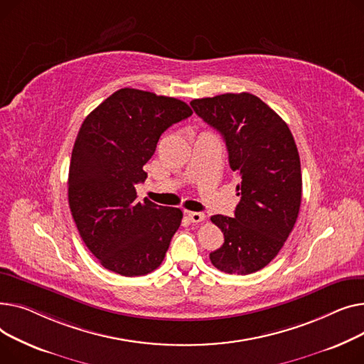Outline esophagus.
<instances>
[{
	"label": "esophagus",
	"mask_w": 364,
	"mask_h": 364,
	"mask_svg": "<svg viewBox=\"0 0 364 364\" xmlns=\"http://www.w3.org/2000/svg\"><path fill=\"white\" fill-rule=\"evenodd\" d=\"M186 215H188V218H189V220L192 223H200V222H203L205 219V215H204V213H201V211H188Z\"/></svg>",
	"instance_id": "34e87169"
}]
</instances>
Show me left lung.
I'll return each instance as SVG.
<instances>
[{
	"label": "left lung",
	"mask_w": 364,
	"mask_h": 364,
	"mask_svg": "<svg viewBox=\"0 0 364 364\" xmlns=\"http://www.w3.org/2000/svg\"><path fill=\"white\" fill-rule=\"evenodd\" d=\"M194 112L225 139L229 166L240 178L235 216H211L223 245L210 252L213 266L250 274L284 247L301 205V164L288 124L259 97L222 94L191 101Z\"/></svg>",
	"instance_id": "1"
}]
</instances>
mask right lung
I'll list each match as a JSON object with an SVG mask.
<instances>
[{
    "instance_id": "1",
    "label": "right lung",
    "mask_w": 364,
    "mask_h": 364,
    "mask_svg": "<svg viewBox=\"0 0 364 364\" xmlns=\"http://www.w3.org/2000/svg\"><path fill=\"white\" fill-rule=\"evenodd\" d=\"M192 114L176 98L123 88L83 120L69 168V205L85 245L122 276L156 270L182 222V211L136 201L135 185L161 134Z\"/></svg>"
}]
</instances>
